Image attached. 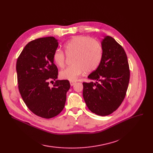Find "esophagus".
<instances>
[{
	"label": "esophagus",
	"instance_id": "1",
	"mask_svg": "<svg viewBox=\"0 0 153 153\" xmlns=\"http://www.w3.org/2000/svg\"><path fill=\"white\" fill-rule=\"evenodd\" d=\"M75 84H76V82H75V81H70V84H71V86L74 85Z\"/></svg>",
	"mask_w": 153,
	"mask_h": 153
}]
</instances>
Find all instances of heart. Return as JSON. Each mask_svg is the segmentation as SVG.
I'll return each mask as SVG.
<instances>
[{
  "label": "heart",
  "instance_id": "b5f03b06",
  "mask_svg": "<svg viewBox=\"0 0 153 153\" xmlns=\"http://www.w3.org/2000/svg\"><path fill=\"white\" fill-rule=\"evenodd\" d=\"M64 53L67 56L73 55L72 65L59 72L62 79L73 81L81 76L84 71L92 72L97 69L101 62L103 49L100 43L89 36H76L64 45ZM66 55L60 49H56L53 54V60L59 68L66 64Z\"/></svg>",
  "mask_w": 153,
  "mask_h": 153
}]
</instances>
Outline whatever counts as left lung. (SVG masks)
<instances>
[{
    "mask_svg": "<svg viewBox=\"0 0 153 153\" xmlns=\"http://www.w3.org/2000/svg\"><path fill=\"white\" fill-rule=\"evenodd\" d=\"M103 55L99 67L88 78L95 82H83V97L92 113L107 116L123 101L130 81L126 54L115 39L107 36L102 42Z\"/></svg>",
    "mask_w": 153,
    "mask_h": 153,
    "instance_id": "1",
    "label": "left lung"
}]
</instances>
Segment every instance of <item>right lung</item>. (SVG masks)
<instances>
[{
	"label": "right lung",
	"mask_w": 153,
	"mask_h": 153,
	"mask_svg": "<svg viewBox=\"0 0 153 153\" xmlns=\"http://www.w3.org/2000/svg\"><path fill=\"white\" fill-rule=\"evenodd\" d=\"M58 46V40L53 36L34 39L23 48L16 64L19 90L23 102L34 114L44 118L61 113L70 88L68 80H57L52 88L49 86L50 81L58 78V70L53 60Z\"/></svg>",
	"instance_id": "1"
}]
</instances>
